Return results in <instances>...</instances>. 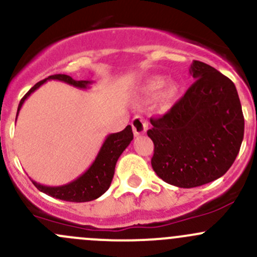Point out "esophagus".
I'll use <instances>...</instances> for the list:
<instances>
[{
  "label": "esophagus",
  "instance_id": "34e87169",
  "mask_svg": "<svg viewBox=\"0 0 257 257\" xmlns=\"http://www.w3.org/2000/svg\"><path fill=\"white\" fill-rule=\"evenodd\" d=\"M132 126H133L134 136H142L149 128V123H148L147 119L142 115H136L132 120Z\"/></svg>",
  "mask_w": 257,
  "mask_h": 257
}]
</instances>
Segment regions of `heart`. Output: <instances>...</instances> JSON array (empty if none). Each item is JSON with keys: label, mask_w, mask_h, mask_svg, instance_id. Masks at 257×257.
Masks as SVG:
<instances>
[{"label": "heart", "mask_w": 257, "mask_h": 257, "mask_svg": "<svg viewBox=\"0 0 257 257\" xmlns=\"http://www.w3.org/2000/svg\"><path fill=\"white\" fill-rule=\"evenodd\" d=\"M164 85H165V79L163 78V77H154V78H152L149 82H148L147 87H145V92H147L149 95H153V97H154V95H158L160 92H162ZM177 90H178L177 84L172 83V84L165 87L164 92H163V97H164L165 99H170V98L174 97Z\"/></svg>", "instance_id": "obj_1"}]
</instances>
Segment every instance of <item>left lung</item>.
<instances>
[{"label": "left lung", "instance_id": "obj_1", "mask_svg": "<svg viewBox=\"0 0 257 257\" xmlns=\"http://www.w3.org/2000/svg\"><path fill=\"white\" fill-rule=\"evenodd\" d=\"M189 72L195 82L169 112L150 118L148 131L154 172L165 183L186 189L216 180L230 169L245 126L231 80L200 61Z\"/></svg>", "mask_w": 257, "mask_h": 257}]
</instances>
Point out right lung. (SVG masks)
I'll return each mask as SVG.
<instances>
[{
  "instance_id": "1",
  "label": "right lung",
  "mask_w": 257,
  "mask_h": 257,
  "mask_svg": "<svg viewBox=\"0 0 257 257\" xmlns=\"http://www.w3.org/2000/svg\"><path fill=\"white\" fill-rule=\"evenodd\" d=\"M52 79L61 80V82L73 85V87L79 88V89H87L93 83L92 80H76L72 78V77L67 76V74L49 76L48 78L41 80L37 84L33 85L26 93V95L21 99L20 104H18L17 115L25 100L36 89H38L43 83ZM132 141H133V131H132L131 125H126L124 131L107 136L104 143L100 147L99 152H98L92 165L82 175H79L78 178L74 179L71 183H67L64 185L59 186H47L37 183V181L32 180V179L31 180H32L33 185L38 190L47 194L52 198L59 199V200L72 201V203H84V201L95 200V199L99 198L100 195H103L109 189L110 183L113 180L116 162H118L120 154L131 144Z\"/></svg>"
}]
</instances>
